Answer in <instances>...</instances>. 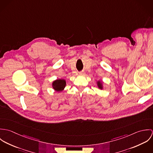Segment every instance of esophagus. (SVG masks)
I'll return each mask as SVG.
<instances>
[{"label": "esophagus", "instance_id": "obj_1", "mask_svg": "<svg viewBox=\"0 0 153 153\" xmlns=\"http://www.w3.org/2000/svg\"><path fill=\"white\" fill-rule=\"evenodd\" d=\"M79 74H80L81 75H85V72H79Z\"/></svg>", "mask_w": 153, "mask_h": 153}]
</instances>
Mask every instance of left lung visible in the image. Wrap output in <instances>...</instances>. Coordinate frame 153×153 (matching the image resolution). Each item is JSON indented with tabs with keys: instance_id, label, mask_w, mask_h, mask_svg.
<instances>
[{
	"instance_id": "obj_1",
	"label": "left lung",
	"mask_w": 153,
	"mask_h": 153,
	"mask_svg": "<svg viewBox=\"0 0 153 153\" xmlns=\"http://www.w3.org/2000/svg\"><path fill=\"white\" fill-rule=\"evenodd\" d=\"M98 87L100 88H102V87H101V82H98Z\"/></svg>"
}]
</instances>
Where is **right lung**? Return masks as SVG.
<instances>
[{
    "mask_svg": "<svg viewBox=\"0 0 153 153\" xmlns=\"http://www.w3.org/2000/svg\"><path fill=\"white\" fill-rule=\"evenodd\" d=\"M65 85L66 82L64 79H57L52 84L53 89H55L56 91H62Z\"/></svg>",
    "mask_w": 153,
    "mask_h": 153,
    "instance_id": "1",
    "label": "right lung"
}]
</instances>
